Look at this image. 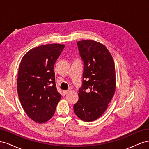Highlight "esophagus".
Wrapping results in <instances>:
<instances>
[{
    "label": "esophagus",
    "mask_w": 149,
    "mask_h": 149,
    "mask_svg": "<svg viewBox=\"0 0 149 149\" xmlns=\"http://www.w3.org/2000/svg\"><path fill=\"white\" fill-rule=\"evenodd\" d=\"M68 90H65V91H63V94H66L68 93Z\"/></svg>",
    "instance_id": "34e87169"
}]
</instances>
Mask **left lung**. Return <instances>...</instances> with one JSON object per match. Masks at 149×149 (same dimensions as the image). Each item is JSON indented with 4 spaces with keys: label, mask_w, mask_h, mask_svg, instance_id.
<instances>
[{
    "label": "left lung",
    "mask_w": 149,
    "mask_h": 149,
    "mask_svg": "<svg viewBox=\"0 0 149 149\" xmlns=\"http://www.w3.org/2000/svg\"><path fill=\"white\" fill-rule=\"evenodd\" d=\"M84 63L83 85L79 100L73 106L74 113L85 122L94 121L103 114L116 90L113 58L100 42L85 40L77 42Z\"/></svg>",
    "instance_id": "left-lung-1"
}]
</instances>
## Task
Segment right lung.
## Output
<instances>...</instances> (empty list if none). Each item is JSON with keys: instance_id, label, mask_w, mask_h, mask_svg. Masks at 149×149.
<instances>
[{"instance_id": "1", "label": "right lung", "mask_w": 149, "mask_h": 149, "mask_svg": "<svg viewBox=\"0 0 149 149\" xmlns=\"http://www.w3.org/2000/svg\"><path fill=\"white\" fill-rule=\"evenodd\" d=\"M65 45L53 43L31 49L22 58L17 78L21 105L38 123L50 119L61 97L55 84L54 65Z\"/></svg>"}]
</instances>
